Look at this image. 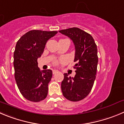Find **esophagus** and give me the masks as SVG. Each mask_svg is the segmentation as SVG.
<instances>
[{"label":"esophagus","mask_w":124,"mask_h":124,"mask_svg":"<svg viewBox=\"0 0 124 124\" xmlns=\"http://www.w3.org/2000/svg\"><path fill=\"white\" fill-rule=\"evenodd\" d=\"M53 74H56V73H57L58 72V70H53Z\"/></svg>","instance_id":"esophagus-1"}]
</instances>
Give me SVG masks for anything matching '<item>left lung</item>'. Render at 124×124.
<instances>
[{"label": "left lung", "instance_id": "1", "mask_svg": "<svg viewBox=\"0 0 124 124\" xmlns=\"http://www.w3.org/2000/svg\"><path fill=\"white\" fill-rule=\"evenodd\" d=\"M68 36L75 46V74L74 77L64 74L61 91L66 99L72 102L83 99L89 94L94 85L98 63L97 47L90 34L77 27L59 31Z\"/></svg>", "mask_w": 124, "mask_h": 124}]
</instances>
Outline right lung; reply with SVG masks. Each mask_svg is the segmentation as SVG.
Instances as JSON below:
<instances>
[{
	"mask_svg": "<svg viewBox=\"0 0 124 124\" xmlns=\"http://www.w3.org/2000/svg\"><path fill=\"white\" fill-rule=\"evenodd\" d=\"M57 33L31 30L16 43L13 56L15 80L22 95L31 102L43 101L47 95L52 71L40 70L37 60L43 53L47 41Z\"/></svg>",
	"mask_w": 124,
	"mask_h": 124,
	"instance_id": "add662e5",
	"label": "right lung"
}]
</instances>
